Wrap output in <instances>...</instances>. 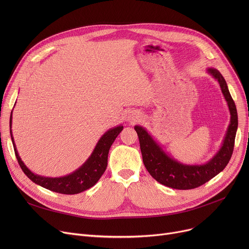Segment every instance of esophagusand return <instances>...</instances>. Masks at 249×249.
<instances>
[{"instance_id": "obj_1", "label": "esophagus", "mask_w": 249, "mask_h": 249, "mask_svg": "<svg viewBox=\"0 0 249 249\" xmlns=\"http://www.w3.org/2000/svg\"><path fill=\"white\" fill-rule=\"evenodd\" d=\"M125 118H126V121L131 122V123H135L140 119V114H139L138 111H135V110L129 111V112H127Z\"/></svg>"}]
</instances>
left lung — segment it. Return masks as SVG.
Here are the masks:
<instances>
[{
  "label": "left lung",
  "instance_id": "1",
  "mask_svg": "<svg viewBox=\"0 0 249 249\" xmlns=\"http://www.w3.org/2000/svg\"><path fill=\"white\" fill-rule=\"evenodd\" d=\"M207 72L219 83L231 115L223 143L210 160L203 164L181 163L169 156L144 127L139 125L134 127L139 138L143 163L150 176L166 187L177 190L198 188L223 171L231 159L238 127L236 106L229 93L226 81L220 71L215 69H208Z\"/></svg>",
  "mask_w": 249,
  "mask_h": 249
}]
</instances>
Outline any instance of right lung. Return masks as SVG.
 <instances>
[{
	"label": "right lung",
	"mask_w": 249,
	"mask_h": 249,
	"mask_svg": "<svg viewBox=\"0 0 249 249\" xmlns=\"http://www.w3.org/2000/svg\"><path fill=\"white\" fill-rule=\"evenodd\" d=\"M12 114L10 117V134L14 146L15 154L17 160L22 168L24 174L27 176L36 185L41 186L49 191L64 194V195H74L82 193L93 186H95L100 178L103 176L107 168L108 164V154L111 145L115 141L116 137L123 130V126L119 125L117 127L109 129L105 133L100 140L98 141L97 145L91 152L89 158L86 160V162L75 169L70 175H67L60 178H48L42 177L34 174L30 169L25 165L22 161L20 155L17 151L16 144L14 142V138L12 135Z\"/></svg>",
	"instance_id": "add662e5"
}]
</instances>
